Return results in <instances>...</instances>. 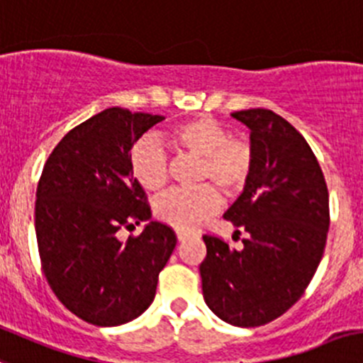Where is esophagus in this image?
Returning <instances> with one entry per match:
<instances>
[{"mask_svg":"<svg viewBox=\"0 0 363 363\" xmlns=\"http://www.w3.org/2000/svg\"><path fill=\"white\" fill-rule=\"evenodd\" d=\"M186 235H188V234H184V232L177 230V239H179V241H184V239H186Z\"/></svg>","mask_w":363,"mask_h":363,"instance_id":"1","label":"esophagus"}]
</instances>
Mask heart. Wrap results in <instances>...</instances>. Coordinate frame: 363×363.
Instances as JSON below:
<instances>
[{"mask_svg":"<svg viewBox=\"0 0 363 363\" xmlns=\"http://www.w3.org/2000/svg\"><path fill=\"white\" fill-rule=\"evenodd\" d=\"M164 142L177 150L200 156L196 181L213 182L221 191H239L253 167L252 147L241 138L228 136L227 129L213 117L200 115L179 122L164 133ZM131 170L136 181L149 191H160L168 182V157L157 140L147 138L131 152ZM218 193L213 186L179 188L156 200V216L182 232L199 227L216 211Z\"/></svg>","mask_w":363,"mask_h":363,"instance_id":"heart-1","label":"heart"}]
</instances>
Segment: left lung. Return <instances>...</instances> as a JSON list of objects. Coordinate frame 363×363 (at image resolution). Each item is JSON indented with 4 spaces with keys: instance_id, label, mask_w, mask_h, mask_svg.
Segmentation results:
<instances>
[{
    "instance_id": "obj_1",
    "label": "left lung",
    "mask_w": 363,
    "mask_h": 363,
    "mask_svg": "<svg viewBox=\"0 0 363 363\" xmlns=\"http://www.w3.org/2000/svg\"><path fill=\"white\" fill-rule=\"evenodd\" d=\"M250 129L253 167L225 220L245 232L241 248L203 235L207 307L241 328L280 318L311 284L330 227L328 188L307 140L275 111L232 113Z\"/></svg>"
}]
</instances>
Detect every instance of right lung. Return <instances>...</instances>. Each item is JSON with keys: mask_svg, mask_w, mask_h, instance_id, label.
<instances>
[{"mask_svg": "<svg viewBox=\"0 0 363 363\" xmlns=\"http://www.w3.org/2000/svg\"><path fill=\"white\" fill-rule=\"evenodd\" d=\"M161 115L108 108L76 125L42 170L35 232L52 293L72 314L96 326H118L142 315L156 296L157 277L177 238L152 221L131 149ZM149 220L143 234L121 242L122 226Z\"/></svg>", "mask_w": 363, "mask_h": 363, "instance_id": "add662e5", "label": "right lung"}]
</instances>
